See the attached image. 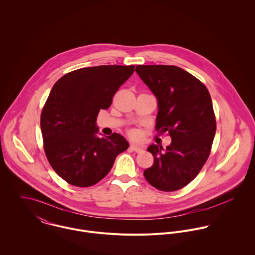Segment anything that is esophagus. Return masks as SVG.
I'll return each instance as SVG.
<instances>
[{"mask_svg":"<svg viewBox=\"0 0 255 255\" xmlns=\"http://www.w3.org/2000/svg\"><path fill=\"white\" fill-rule=\"evenodd\" d=\"M130 147H131V149H132L133 151H135L136 153H141V152H143V148H142L141 146L132 144V145L130 146Z\"/></svg>","mask_w":255,"mask_h":255,"instance_id":"obj_1","label":"esophagus"}]
</instances>
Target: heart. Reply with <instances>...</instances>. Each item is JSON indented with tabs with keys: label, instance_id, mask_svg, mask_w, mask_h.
<instances>
[{
	"label": "heart",
	"instance_id": "obj_1",
	"mask_svg": "<svg viewBox=\"0 0 255 255\" xmlns=\"http://www.w3.org/2000/svg\"><path fill=\"white\" fill-rule=\"evenodd\" d=\"M129 135L133 138H136V137L139 136V131L136 130V129H130L129 130Z\"/></svg>",
	"mask_w": 255,
	"mask_h": 255
}]
</instances>
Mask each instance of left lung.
Segmentation results:
<instances>
[{
	"label": "left lung",
	"mask_w": 255,
	"mask_h": 255,
	"mask_svg": "<svg viewBox=\"0 0 255 255\" xmlns=\"http://www.w3.org/2000/svg\"><path fill=\"white\" fill-rule=\"evenodd\" d=\"M140 78L158 99L156 130L167 132L172 142L149 146L153 165L143 173L146 181L162 191L184 187L206 163L216 132V118L206 86L176 66L139 65Z\"/></svg>",
	"instance_id": "obj_1"
}]
</instances>
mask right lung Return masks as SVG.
<instances>
[{"label":"right lung","mask_w":255,"mask_h":255,"mask_svg":"<svg viewBox=\"0 0 255 255\" xmlns=\"http://www.w3.org/2000/svg\"><path fill=\"white\" fill-rule=\"evenodd\" d=\"M134 66L83 68L62 76L41 112L40 126L46 157L66 182L88 187L100 182L116 157L128 148L119 133L99 138L96 120L106 110Z\"/></svg>","instance_id":"add662e5"}]
</instances>
